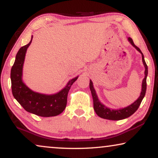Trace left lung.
Here are the masks:
<instances>
[{
    "mask_svg": "<svg viewBox=\"0 0 158 158\" xmlns=\"http://www.w3.org/2000/svg\"><path fill=\"white\" fill-rule=\"evenodd\" d=\"M128 40L129 41V42H130L131 44H132L133 46L142 54V62H143L144 68H145V70H144V78L143 79L142 85V92L141 94H140V96L138 98L137 100L135 101L132 104L129 106L124 108V109H118V110L110 109L106 106H103L102 103L99 101L98 96H97L96 91H95V89L94 88V85H93L92 81H90L89 85H90V91H91L93 99H94V109L95 110V111H96L97 115L100 116L101 118H106V119H109V120H122V119H124V118H128L129 116L132 115V114L138 109L140 103L142 102V99H143V98L144 97V95H145L146 89H147V76H148V65H147L146 62L144 61V55L141 52V50H140V49L139 47L136 46L135 43L133 42V40H131V38H129Z\"/></svg>",
    "mask_w": 158,
    "mask_h": 158,
    "instance_id": "left-lung-1",
    "label": "left lung"
}]
</instances>
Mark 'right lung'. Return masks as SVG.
<instances>
[{
	"instance_id": "right-lung-1",
	"label": "right lung",
	"mask_w": 158,
	"mask_h": 158,
	"mask_svg": "<svg viewBox=\"0 0 158 158\" xmlns=\"http://www.w3.org/2000/svg\"><path fill=\"white\" fill-rule=\"evenodd\" d=\"M32 37L29 44L21 47L19 50L10 70L13 96L28 112L43 117L57 116L65 109L69 90L78 77L69 81L65 88L54 95L41 94L30 90L23 83L21 77L25 55Z\"/></svg>"
}]
</instances>
